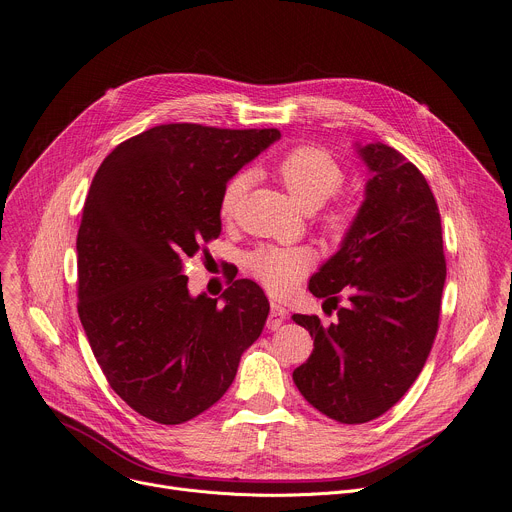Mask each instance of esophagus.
<instances>
[{
    "mask_svg": "<svg viewBox=\"0 0 512 512\" xmlns=\"http://www.w3.org/2000/svg\"><path fill=\"white\" fill-rule=\"evenodd\" d=\"M285 320H287V309H285L281 303L272 301V303H270V313H268L266 326H268L270 330H277V328H281V324H283Z\"/></svg>",
    "mask_w": 512,
    "mask_h": 512,
    "instance_id": "34e87169",
    "label": "esophagus"
}]
</instances>
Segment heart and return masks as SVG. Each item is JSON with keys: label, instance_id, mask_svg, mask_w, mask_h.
Returning a JSON list of instances; mask_svg holds the SVG:
<instances>
[{"label": "heart", "instance_id": "1", "mask_svg": "<svg viewBox=\"0 0 512 512\" xmlns=\"http://www.w3.org/2000/svg\"><path fill=\"white\" fill-rule=\"evenodd\" d=\"M277 176L293 199L305 209L313 211L328 203L344 184V170L336 157L322 147L301 145L285 153L277 164ZM250 186V174H233L219 199V213L231 219L240 209V203ZM350 223L346 207H332L324 213V227L332 235H342ZM248 270L272 293L289 291L313 264V252L303 246H260L246 258Z\"/></svg>", "mask_w": 512, "mask_h": 512}]
</instances>
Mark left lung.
Returning a JSON list of instances; mask_svg holds the SVG:
<instances>
[{"mask_svg":"<svg viewBox=\"0 0 512 512\" xmlns=\"http://www.w3.org/2000/svg\"><path fill=\"white\" fill-rule=\"evenodd\" d=\"M369 170L365 199L340 248L309 279L336 322L295 313L313 338L293 371L301 396L328 418L363 424L385 414L420 375L435 342L447 266L435 196L385 143H355ZM338 292L347 303L337 307Z\"/></svg>","mask_w":512,"mask_h":512,"instance_id":"8db88e82","label":"left lung"}]
</instances>
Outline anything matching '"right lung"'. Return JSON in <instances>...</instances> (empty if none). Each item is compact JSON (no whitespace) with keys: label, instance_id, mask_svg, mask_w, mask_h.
Segmentation results:
<instances>
[{"label":"right lung","instance_id":"add662e5","mask_svg":"<svg viewBox=\"0 0 512 512\" xmlns=\"http://www.w3.org/2000/svg\"><path fill=\"white\" fill-rule=\"evenodd\" d=\"M277 129L153 127L98 168L77 231V313L110 387L141 416L182 424L221 400L268 318L250 279L223 307L192 297L184 258L221 233L225 182Z\"/></svg>","mask_w":512,"mask_h":512}]
</instances>
